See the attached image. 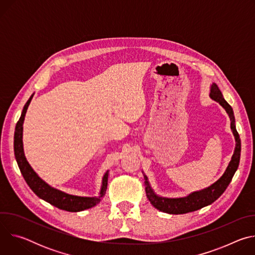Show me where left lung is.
Returning <instances> with one entry per match:
<instances>
[{
  "instance_id": "8db88e82",
  "label": "left lung",
  "mask_w": 255,
  "mask_h": 255,
  "mask_svg": "<svg viewBox=\"0 0 255 255\" xmlns=\"http://www.w3.org/2000/svg\"><path fill=\"white\" fill-rule=\"evenodd\" d=\"M209 96L212 100H214L218 104H220L225 109L226 113L230 118L231 131L235 138V148H234L233 155L223 174L218 178L215 183H213L212 185H210L209 187L203 190L192 192L188 196L181 197V198H166V197H161L157 195L152 189L147 175L144 173V171H142L144 176L145 192H146L147 199L155 209L163 213L172 214V215L186 214V213L200 210L206 206L211 205L225 192V190L230 184V181L232 180L233 175L235 174L238 168L239 161H240V152H241V141L235 126V117H234L233 109L225 101L221 91L215 83H212L210 87Z\"/></svg>"
}]
</instances>
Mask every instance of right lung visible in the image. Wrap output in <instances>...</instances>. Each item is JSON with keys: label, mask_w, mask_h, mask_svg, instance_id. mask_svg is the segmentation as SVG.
Returning <instances> with one entry per match:
<instances>
[{"label": "right lung", "mask_w": 255, "mask_h": 255, "mask_svg": "<svg viewBox=\"0 0 255 255\" xmlns=\"http://www.w3.org/2000/svg\"><path fill=\"white\" fill-rule=\"evenodd\" d=\"M33 96L34 94L29 98V100L27 101V103L23 108L21 117L16 124L15 134H14L15 158L22 175L26 180L27 185L36 194V196H38L40 199L44 200L45 202L61 210H65L68 212H81V211L95 207L101 202V200L106 194L107 186H108V178H109V170H107L102 177V185H101V189L98 196L82 197V196L70 195L51 187L37 173H36V171L29 164L24 153L23 124H24L27 109L31 103Z\"/></svg>", "instance_id": "right-lung-1"}]
</instances>
